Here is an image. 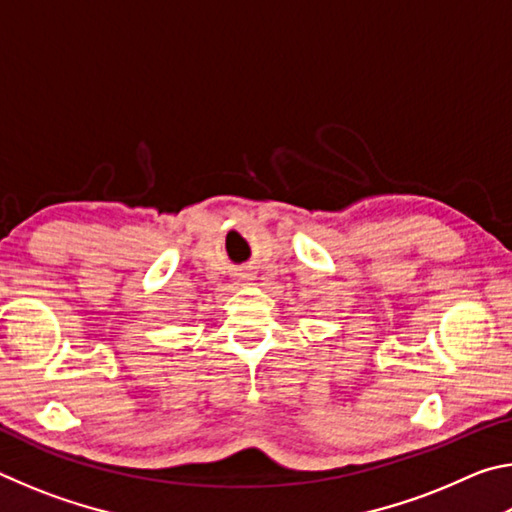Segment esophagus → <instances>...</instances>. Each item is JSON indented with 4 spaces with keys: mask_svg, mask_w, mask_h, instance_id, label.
I'll return each instance as SVG.
<instances>
[{
    "mask_svg": "<svg viewBox=\"0 0 512 512\" xmlns=\"http://www.w3.org/2000/svg\"><path fill=\"white\" fill-rule=\"evenodd\" d=\"M239 277H241V280H246V282H248V280H253L255 273H253V271H248V268H246V271H241V273H239Z\"/></svg>",
    "mask_w": 512,
    "mask_h": 512,
    "instance_id": "1",
    "label": "esophagus"
}]
</instances>
